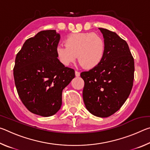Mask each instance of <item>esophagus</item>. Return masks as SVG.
Instances as JSON below:
<instances>
[{
  "label": "esophagus",
  "mask_w": 150,
  "mask_h": 150,
  "mask_svg": "<svg viewBox=\"0 0 150 150\" xmlns=\"http://www.w3.org/2000/svg\"><path fill=\"white\" fill-rule=\"evenodd\" d=\"M75 74L76 77H79V76H80V73L79 72V71H75Z\"/></svg>",
  "instance_id": "34e87169"
}]
</instances>
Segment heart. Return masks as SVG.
I'll use <instances>...</instances> for the list:
<instances>
[{"label":"heart","mask_w":150,"mask_h":150,"mask_svg":"<svg viewBox=\"0 0 150 150\" xmlns=\"http://www.w3.org/2000/svg\"><path fill=\"white\" fill-rule=\"evenodd\" d=\"M65 45L55 47L57 60L63 65L69 66L77 59L85 69L97 67L105 54V42L100 35L91 32L71 34L66 37Z\"/></svg>","instance_id":"1"}]
</instances>
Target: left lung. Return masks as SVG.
Here are the masks:
<instances>
[{"label":"left lung","instance_id":"obj_1","mask_svg":"<svg viewBox=\"0 0 150 150\" xmlns=\"http://www.w3.org/2000/svg\"><path fill=\"white\" fill-rule=\"evenodd\" d=\"M105 42V56L97 67L81 73L83 98L87 110L98 117L113 115L124 105L133 86L134 61L125 40L99 28Z\"/></svg>","mask_w":150,"mask_h":150}]
</instances>
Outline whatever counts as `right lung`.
<instances>
[{"label":"right lung","mask_w":150,"mask_h":150,"mask_svg":"<svg viewBox=\"0 0 150 150\" xmlns=\"http://www.w3.org/2000/svg\"><path fill=\"white\" fill-rule=\"evenodd\" d=\"M60 35L43 30L24 42L15 59L14 78L20 100L35 115H55L62 104V91L75 71L59 62L55 54Z\"/></svg>","instance_id":"obj_1"}]
</instances>
